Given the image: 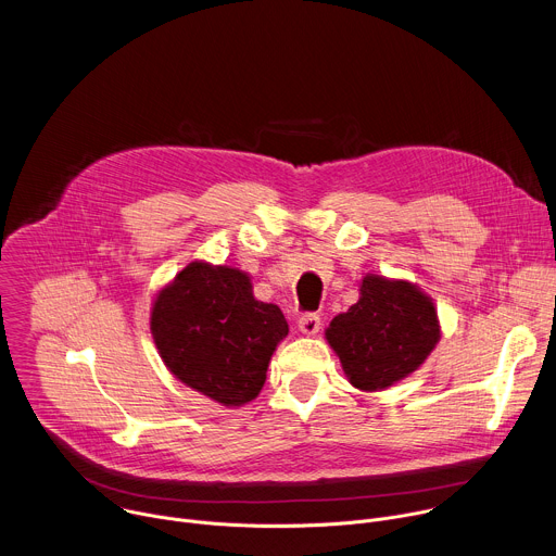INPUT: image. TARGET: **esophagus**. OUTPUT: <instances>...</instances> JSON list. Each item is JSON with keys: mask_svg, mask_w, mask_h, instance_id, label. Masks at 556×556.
<instances>
[{"mask_svg": "<svg viewBox=\"0 0 556 556\" xmlns=\"http://www.w3.org/2000/svg\"><path fill=\"white\" fill-rule=\"evenodd\" d=\"M296 326H299V332H301V334L314 337L316 332L321 330V319H319V314H303V316H299Z\"/></svg>", "mask_w": 556, "mask_h": 556, "instance_id": "obj_1", "label": "esophagus"}]
</instances>
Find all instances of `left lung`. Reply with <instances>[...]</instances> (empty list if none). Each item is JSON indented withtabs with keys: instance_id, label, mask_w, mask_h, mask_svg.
Returning <instances> with one entry per match:
<instances>
[{
	"instance_id": "obj_1",
	"label": "left lung",
	"mask_w": 556,
	"mask_h": 556,
	"mask_svg": "<svg viewBox=\"0 0 556 556\" xmlns=\"http://www.w3.org/2000/svg\"><path fill=\"white\" fill-rule=\"evenodd\" d=\"M358 301L337 314L326 341L352 387L382 391L414 374L440 341L433 299L407 279L365 275Z\"/></svg>"
}]
</instances>
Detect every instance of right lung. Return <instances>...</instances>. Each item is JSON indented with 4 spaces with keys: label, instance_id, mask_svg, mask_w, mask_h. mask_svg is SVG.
Instances as JSON below:
<instances>
[{
    "label": "right lung",
    "instance_id": "add662e5",
    "mask_svg": "<svg viewBox=\"0 0 556 556\" xmlns=\"http://www.w3.org/2000/svg\"><path fill=\"white\" fill-rule=\"evenodd\" d=\"M149 328L167 369L228 409L257 399L288 337L283 312L255 299L249 273L208 262H191L157 290Z\"/></svg>",
    "mask_w": 556,
    "mask_h": 556
}]
</instances>
